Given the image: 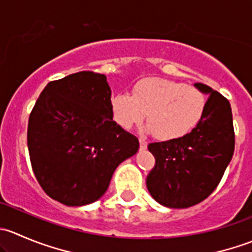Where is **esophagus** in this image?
<instances>
[{"label":"esophagus","instance_id":"obj_1","mask_svg":"<svg viewBox=\"0 0 252 252\" xmlns=\"http://www.w3.org/2000/svg\"><path fill=\"white\" fill-rule=\"evenodd\" d=\"M139 142H140V149H141V150L146 149V147H147V141L145 140V139L140 138V139H139Z\"/></svg>","mask_w":252,"mask_h":252}]
</instances>
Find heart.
Wrapping results in <instances>:
<instances>
[{"instance_id": "obj_1", "label": "heart", "mask_w": 252, "mask_h": 252, "mask_svg": "<svg viewBox=\"0 0 252 252\" xmlns=\"http://www.w3.org/2000/svg\"><path fill=\"white\" fill-rule=\"evenodd\" d=\"M113 118L122 128L141 123L146 114L149 130L159 140H175L197 126L206 98L197 88L161 78L138 81L133 95L116 94L110 100Z\"/></svg>"}]
</instances>
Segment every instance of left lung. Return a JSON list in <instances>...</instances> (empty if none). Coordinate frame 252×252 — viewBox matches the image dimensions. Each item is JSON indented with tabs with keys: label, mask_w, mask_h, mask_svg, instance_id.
<instances>
[{
	"label": "left lung",
	"mask_w": 252,
	"mask_h": 252,
	"mask_svg": "<svg viewBox=\"0 0 252 252\" xmlns=\"http://www.w3.org/2000/svg\"><path fill=\"white\" fill-rule=\"evenodd\" d=\"M195 86L208 95L201 121L182 138L149 145L156 163L147 175L146 187L166 207L187 208L207 199L234 154L229 101L205 84Z\"/></svg>",
	"instance_id": "8db88e82"
}]
</instances>
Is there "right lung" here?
Here are the masks:
<instances>
[{
	"label": "right lung",
	"instance_id": "right-lung-1",
	"mask_svg": "<svg viewBox=\"0 0 252 252\" xmlns=\"http://www.w3.org/2000/svg\"><path fill=\"white\" fill-rule=\"evenodd\" d=\"M105 74L79 72L42 90L28 124L32 171L42 190L67 206L95 202L139 140L113 121Z\"/></svg>",
	"mask_w": 252,
	"mask_h": 252
}]
</instances>
